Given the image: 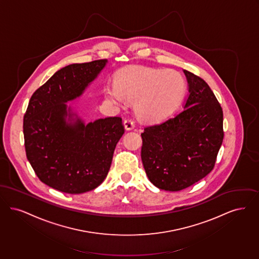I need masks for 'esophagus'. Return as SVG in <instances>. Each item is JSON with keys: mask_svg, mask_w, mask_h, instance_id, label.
<instances>
[{"mask_svg": "<svg viewBox=\"0 0 259 259\" xmlns=\"http://www.w3.org/2000/svg\"><path fill=\"white\" fill-rule=\"evenodd\" d=\"M124 124L126 131H131L135 127V122L133 119H125L124 121Z\"/></svg>", "mask_w": 259, "mask_h": 259, "instance_id": "obj_1", "label": "esophagus"}]
</instances>
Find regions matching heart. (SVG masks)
<instances>
[{
	"label": "heart",
	"instance_id": "1",
	"mask_svg": "<svg viewBox=\"0 0 259 259\" xmlns=\"http://www.w3.org/2000/svg\"><path fill=\"white\" fill-rule=\"evenodd\" d=\"M185 80L172 69L134 68L122 71L117 84H107L105 97L119 105L135 101V112L148 122L160 120L180 101Z\"/></svg>",
	"mask_w": 259,
	"mask_h": 259
}]
</instances>
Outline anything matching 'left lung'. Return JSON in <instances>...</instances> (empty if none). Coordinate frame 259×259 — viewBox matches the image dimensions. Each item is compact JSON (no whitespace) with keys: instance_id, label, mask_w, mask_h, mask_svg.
Wrapping results in <instances>:
<instances>
[{"instance_id":"obj_1","label":"left lung","mask_w":259,"mask_h":259,"mask_svg":"<svg viewBox=\"0 0 259 259\" xmlns=\"http://www.w3.org/2000/svg\"><path fill=\"white\" fill-rule=\"evenodd\" d=\"M189 96L184 109L144 127L141 159L147 176L160 190L179 191L213 169L224 140V113L213 91L186 69Z\"/></svg>"}]
</instances>
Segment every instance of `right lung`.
<instances>
[{"label":"right lung","instance_id":"add662e5","mask_svg":"<svg viewBox=\"0 0 259 259\" xmlns=\"http://www.w3.org/2000/svg\"><path fill=\"white\" fill-rule=\"evenodd\" d=\"M106 62L102 59L61 68L29 101L23 119L26 156L38 179L57 191L76 194L99 187L124 134L121 117L66 124V102L79 97Z\"/></svg>","mask_w":259,"mask_h":259}]
</instances>
